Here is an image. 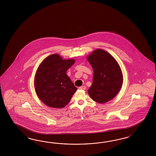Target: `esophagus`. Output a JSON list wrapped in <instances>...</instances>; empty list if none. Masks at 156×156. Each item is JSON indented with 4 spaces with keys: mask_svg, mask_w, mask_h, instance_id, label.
<instances>
[{
    "mask_svg": "<svg viewBox=\"0 0 156 156\" xmlns=\"http://www.w3.org/2000/svg\"><path fill=\"white\" fill-rule=\"evenodd\" d=\"M79 89L81 90H85L86 89V87L85 86H81L79 87Z\"/></svg>",
    "mask_w": 156,
    "mask_h": 156,
    "instance_id": "esophagus-1",
    "label": "esophagus"
}]
</instances>
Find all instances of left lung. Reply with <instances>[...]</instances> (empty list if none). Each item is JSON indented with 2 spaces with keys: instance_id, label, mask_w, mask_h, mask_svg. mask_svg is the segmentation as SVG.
Here are the masks:
<instances>
[{
  "instance_id": "obj_1",
  "label": "left lung",
  "mask_w": 156,
  "mask_h": 156,
  "mask_svg": "<svg viewBox=\"0 0 156 156\" xmlns=\"http://www.w3.org/2000/svg\"><path fill=\"white\" fill-rule=\"evenodd\" d=\"M87 60L94 69L89 96L100 104L110 101L119 92L123 83L120 66L111 54L101 49L94 50Z\"/></svg>"
}]
</instances>
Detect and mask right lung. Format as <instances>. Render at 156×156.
Here are the masks:
<instances>
[{
  "label": "right lung",
  "instance_id": "1",
  "mask_svg": "<svg viewBox=\"0 0 156 156\" xmlns=\"http://www.w3.org/2000/svg\"><path fill=\"white\" fill-rule=\"evenodd\" d=\"M75 62L74 59L63 60L59 55L53 54L40 64L35 76V89L46 105L62 108L70 101L77 88L66 72Z\"/></svg>",
  "mask_w": 156,
  "mask_h": 156
}]
</instances>
